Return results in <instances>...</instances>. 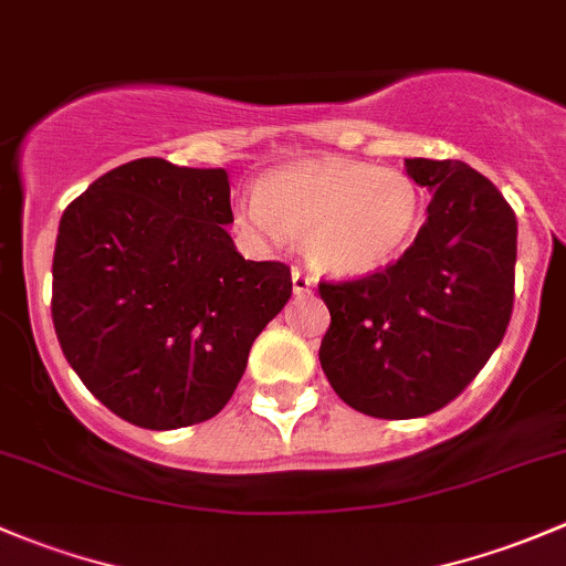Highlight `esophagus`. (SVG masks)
Here are the masks:
<instances>
[{
    "label": "esophagus",
    "instance_id": "34e87169",
    "mask_svg": "<svg viewBox=\"0 0 566 566\" xmlns=\"http://www.w3.org/2000/svg\"><path fill=\"white\" fill-rule=\"evenodd\" d=\"M315 290V279L304 273L301 268H293V293L295 295H310Z\"/></svg>",
    "mask_w": 566,
    "mask_h": 566
}]
</instances>
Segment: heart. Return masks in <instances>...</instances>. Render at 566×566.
I'll use <instances>...</instances> for the list:
<instances>
[{
    "mask_svg": "<svg viewBox=\"0 0 566 566\" xmlns=\"http://www.w3.org/2000/svg\"><path fill=\"white\" fill-rule=\"evenodd\" d=\"M241 213L265 235L284 232L306 241V256L317 271L364 279L391 268L410 249L424 199L399 169L317 158L268 175Z\"/></svg>",
    "mask_w": 566,
    "mask_h": 566,
    "instance_id": "heart-1",
    "label": "heart"
}]
</instances>
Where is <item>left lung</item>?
<instances>
[{
    "instance_id": "obj_1",
    "label": "left lung",
    "mask_w": 566,
    "mask_h": 566,
    "mask_svg": "<svg viewBox=\"0 0 566 566\" xmlns=\"http://www.w3.org/2000/svg\"><path fill=\"white\" fill-rule=\"evenodd\" d=\"M405 172L432 193L413 247L375 276L319 282V367L375 419L452 402L501 345L515 301L517 219L499 188L462 161L405 158Z\"/></svg>"
}]
</instances>
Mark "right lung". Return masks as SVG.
Listing matches in <instances>:
<instances>
[{"instance_id": "1", "label": "right lung", "mask_w": 566, "mask_h": 566, "mask_svg": "<svg viewBox=\"0 0 566 566\" xmlns=\"http://www.w3.org/2000/svg\"><path fill=\"white\" fill-rule=\"evenodd\" d=\"M224 169L136 158L60 219L51 317L73 373L145 430L208 421L230 402L249 350L293 295L284 262L232 243Z\"/></svg>"}]
</instances>
